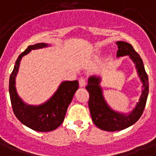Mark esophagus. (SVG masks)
I'll return each instance as SVG.
<instances>
[{
  "label": "esophagus",
  "mask_w": 156,
  "mask_h": 156,
  "mask_svg": "<svg viewBox=\"0 0 156 156\" xmlns=\"http://www.w3.org/2000/svg\"><path fill=\"white\" fill-rule=\"evenodd\" d=\"M85 85H86V80L84 79V78H80L79 86L80 87H83V86H85Z\"/></svg>",
  "instance_id": "1"
}]
</instances>
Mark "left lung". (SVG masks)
Wrapping results in <instances>:
<instances>
[{"label":"left lung","instance_id":"8db88e82","mask_svg":"<svg viewBox=\"0 0 156 156\" xmlns=\"http://www.w3.org/2000/svg\"><path fill=\"white\" fill-rule=\"evenodd\" d=\"M118 46L116 56L129 55L136 64L137 73L143 84V90L136 107L128 115L113 111L105 101L101 87L100 86L101 77L90 76L86 89L89 92V109L93 123L100 129L105 131H118L132 126L140 118L145 107L149 93L148 76L145 72L143 61L133 46L125 41H117Z\"/></svg>","mask_w":156,"mask_h":156}]
</instances>
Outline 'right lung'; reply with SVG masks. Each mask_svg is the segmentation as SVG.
<instances>
[{
    "label": "right lung",
    "mask_w": 156,
    "mask_h": 156,
    "mask_svg": "<svg viewBox=\"0 0 156 156\" xmlns=\"http://www.w3.org/2000/svg\"><path fill=\"white\" fill-rule=\"evenodd\" d=\"M48 45L45 43L29 45L17 58L9 81V93L15 115L23 125L40 132L51 131L61 126L66 116L67 108L79 86L77 80L63 81L51 98L40 105H27L19 97L15 85L21 58L31 50L44 48Z\"/></svg>",
    "instance_id": "add662e5"
}]
</instances>
